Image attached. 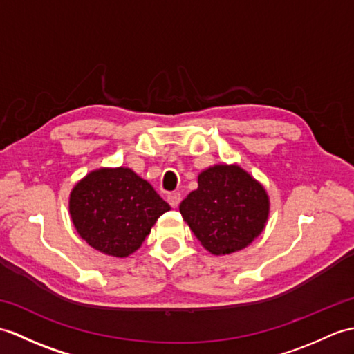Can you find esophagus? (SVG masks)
I'll list each match as a JSON object with an SVG mask.
<instances>
[{
    "label": "esophagus",
    "instance_id": "34e87169",
    "mask_svg": "<svg viewBox=\"0 0 354 354\" xmlns=\"http://www.w3.org/2000/svg\"><path fill=\"white\" fill-rule=\"evenodd\" d=\"M167 202L170 204L171 208H176L179 205V202H181V193L178 192H173V193H169L167 196Z\"/></svg>",
    "mask_w": 354,
    "mask_h": 354
}]
</instances>
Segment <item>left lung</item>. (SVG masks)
Here are the masks:
<instances>
[{
  "mask_svg": "<svg viewBox=\"0 0 354 354\" xmlns=\"http://www.w3.org/2000/svg\"><path fill=\"white\" fill-rule=\"evenodd\" d=\"M198 184L181 202L179 212L212 254L243 250L265 228L268 194L239 165L209 167L201 173Z\"/></svg>",
  "mask_w": 354,
  "mask_h": 354,
  "instance_id": "1",
  "label": "left lung"
}]
</instances>
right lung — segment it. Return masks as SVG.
<instances>
[{"mask_svg":"<svg viewBox=\"0 0 354 354\" xmlns=\"http://www.w3.org/2000/svg\"><path fill=\"white\" fill-rule=\"evenodd\" d=\"M170 205L131 169H100L86 175L70 196V214L80 237L112 257L137 251Z\"/></svg>","mask_w":354,"mask_h":354,"instance_id":"1","label":"right lung"}]
</instances>
